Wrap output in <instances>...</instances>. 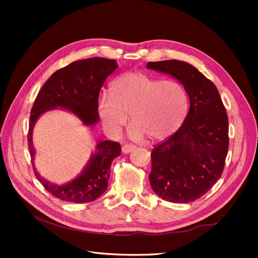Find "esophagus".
I'll list each match as a JSON object with an SVG mask.
<instances>
[{
	"instance_id": "34e87169",
	"label": "esophagus",
	"mask_w": 258,
	"mask_h": 258,
	"mask_svg": "<svg viewBox=\"0 0 258 258\" xmlns=\"http://www.w3.org/2000/svg\"><path fill=\"white\" fill-rule=\"evenodd\" d=\"M137 148V146L136 145H131V144H124L123 146H122V153H124V154H129V153H131V152H134L135 150Z\"/></svg>"
}]
</instances>
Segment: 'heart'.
Listing matches in <instances>:
<instances>
[{
	"mask_svg": "<svg viewBox=\"0 0 258 258\" xmlns=\"http://www.w3.org/2000/svg\"><path fill=\"white\" fill-rule=\"evenodd\" d=\"M188 111V100L182 85L173 80L158 81L143 73L122 74L111 84L110 97L99 102L104 126L119 134L129 117L130 137L161 140L182 126Z\"/></svg>",
	"mask_w": 258,
	"mask_h": 258,
	"instance_id": "1",
	"label": "heart"
}]
</instances>
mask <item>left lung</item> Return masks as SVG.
Segmentation results:
<instances>
[{"label":"left lung","instance_id":"obj_1","mask_svg":"<svg viewBox=\"0 0 258 258\" xmlns=\"http://www.w3.org/2000/svg\"><path fill=\"white\" fill-rule=\"evenodd\" d=\"M183 85L189 112L173 136L156 145L148 175L153 190L173 204H188L221 177L228 152V117L216 86L194 66L179 60L148 62Z\"/></svg>","mask_w":258,"mask_h":258}]
</instances>
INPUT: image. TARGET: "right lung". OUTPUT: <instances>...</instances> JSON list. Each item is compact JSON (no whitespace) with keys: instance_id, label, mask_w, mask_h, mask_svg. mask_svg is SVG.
<instances>
[{"instance_id":"obj_1","label":"right lung","mask_w":258,"mask_h":258,"mask_svg":"<svg viewBox=\"0 0 258 258\" xmlns=\"http://www.w3.org/2000/svg\"><path fill=\"white\" fill-rule=\"evenodd\" d=\"M118 68L115 60L105 58H88L74 61L58 70L44 84L31 110L28 145L34 167L33 128L41 115L53 108H63L74 114L85 126L92 127L99 121L98 98L106 77ZM121 152L120 144L113 141H100L82 172L72 181L57 185L42 178L36 172V178L46 190L56 198L76 204H86L99 198L106 188L110 179L112 161Z\"/></svg>"}]
</instances>
